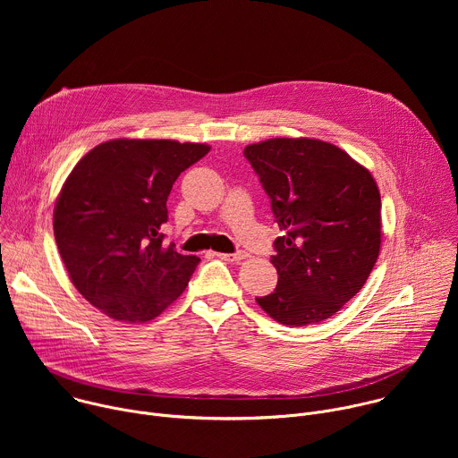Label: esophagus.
Wrapping results in <instances>:
<instances>
[{
  "label": "esophagus",
  "instance_id": "esophagus-1",
  "mask_svg": "<svg viewBox=\"0 0 458 458\" xmlns=\"http://www.w3.org/2000/svg\"><path fill=\"white\" fill-rule=\"evenodd\" d=\"M219 259L223 260H228V263H239V260H242L246 257L244 251H237V253H216Z\"/></svg>",
  "mask_w": 458,
  "mask_h": 458
}]
</instances>
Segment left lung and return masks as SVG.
<instances>
[{"instance_id":"1","label":"left lung","mask_w":458,"mask_h":458,"mask_svg":"<svg viewBox=\"0 0 458 458\" xmlns=\"http://www.w3.org/2000/svg\"><path fill=\"white\" fill-rule=\"evenodd\" d=\"M286 233L274 242L277 286L257 304L286 326L335 315L366 283L380 251V193L339 147L276 138L244 148Z\"/></svg>"}]
</instances>
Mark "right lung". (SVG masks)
Here are the masks:
<instances>
[{
  "instance_id": "obj_1",
  "label": "right lung",
  "mask_w": 458,
  "mask_h": 458,
  "mask_svg": "<svg viewBox=\"0 0 458 458\" xmlns=\"http://www.w3.org/2000/svg\"><path fill=\"white\" fill-rule=\"evenodd\" d=\"M208 145L112 140L80 159L54 207V237L78 292L105 315L147 322L188 286L199 257L165 246L170 190Z\"/></svg>"
}]
</instances>
